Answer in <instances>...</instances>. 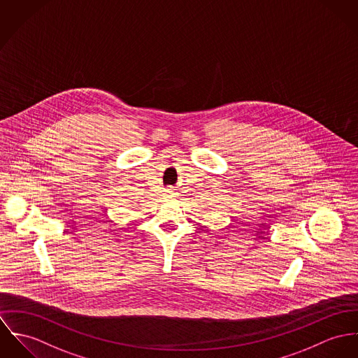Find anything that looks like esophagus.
<instances>
[{
	"mask_svg": "<svg viewBox=\"0 0 358 358\" xmlns=\"http://www.w3.org/2000/svg\"><path fill=\"white\" fill-rule=\"evenodd\" d=\"M170 192H171V191H170Z\"/></svg>",
	"mask_w": 358,
	"mask_h": 358,
	"instance_id": "esophagus-1",
	"label": "esophagus"
}]
</instances>
